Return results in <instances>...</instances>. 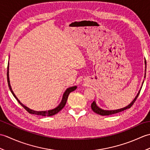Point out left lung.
<instances>
[{
    "instance_id": "8db88e82",
    "label": "left lung",
    "mask_w": 150,
    "mask_h": 150,
    "mask_svg": "<svg viewBox=\"0 0 150 150\" xmlns=\"http://www.w3.org/2000/svg\"><path fill=\"white\" fill-rule=\"evenodd\" d=\"M145 64H146V62L145 61ZM145 68H146V66H145ZM146 71V69H145V71ZM146 74V73H145ZM146 77V76H144V78ZM143 82H144V81H143ZM142 88V87H141ZM141 90H139V93H137V96L135 97V98H134V100H133L131 103H130L128 106H127L126 107H124L123 108H121V109H119V110H104L103 109H101V108H98L97 106V105L96 104V103H95V101L94 100L93 103H92L91 105V109L92 110H93L95 113H96L98 115H103V116H105V115H113V114H115V113H119V112H121V111H122L124 110H126L127 109H128V108H130L132 106V105L134 104V103L135 102L136 99L137 98L139 95L140 93V91H141Z\"/></svg>"
}]
</instances>
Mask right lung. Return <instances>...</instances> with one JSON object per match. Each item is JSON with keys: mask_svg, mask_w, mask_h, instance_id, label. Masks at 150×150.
Listing matches in <instances>:
<instances>
[{"mask_svg": "<svg viewBox=\"0 0 150 150\" xmlns=\"http://www.w3.org/2000/svg\"><path fill=\"white\" fill-rule=\"evenodd\" d=\"M7 79H8V86L9 88V90H10L11 92L12 93L14 97L16 98V99L17 100V101L18 102V103L20 104L21 106L23 107L25 110H26L28 113H30L31 114H35V115H41V116H44V117H49V116H52L54 115L57 114L58 112L61 110L62 108L65 106V105L66 104V102L67 100H68V95L69 94L71 93V91L75 90L76 89H77V86H73V87H70L69 88L67 89V90L65 91L64 93L63 94V97H62V99L61 100V103H60V104L58 106L57 108H54L53 110H47V111H34L30 109V108H28V107H26V106H24L23 104H22L20 100H19L17 97L15 96V95L14 94L13 91L11 87V85H10V82H9V62H8V71H7Z\"/></svg>", "mask_w": 150, "mask_h": 150, "instance_id": "obj_1", "label": "right lung"}]
</instances>
